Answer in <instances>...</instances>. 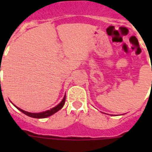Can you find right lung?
<instances>
[{"instance_id": "obj_1", "label": "right lung", "mask_w": 152, "mask_h": 152, "mask_svg": "<svg viewBox=\"0 0 152 152\" xmlns=\"http://www.w3.org/2000/svg\"><path fill=\"white\" fill-rule=\"evenodd\" d=\"M65 102V95H64V97L63 98V99L62 101L60 102L57 106H56L55 107L52 108L51 110H46L45 112H41V113H30V112H27V111L25 110H23L22 109L19 108L17 106H15V105L14 106L16 107V108L20 110L22 113H23L24 114L26 115L29 116L31 118H47V117H50V116L53 115V113H55L56 112H57L58 110H60L64 106V104Z\"/></svg>"}]
</instances>
